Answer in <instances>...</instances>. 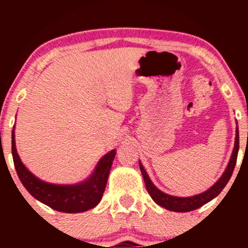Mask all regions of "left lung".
<instances>
[{"label": "left lung", "mask_w": 248, "mask_h": 248, "mask_svg": "<svg viewBox=\"0 0 248 248\" xmlns=\"http://www.w3.org/2000/svg\"><path fill=\"white\" fill-rule=\"evenodd\" d=\"M238 150H239V129L237 127L235 130V142H234V148H233V152L231 155V160H230L229 164H227L226 170H225L223 176L218 179L217 183H215L213 186L207 189L205 192H202L199 195L192 196V197H175V196L167 195V193L162 192L161 190H158L157 187L153 184V182L150 181L149 176L147 175L146 170H144L143 166L141 164V162H139L140 164V170L143 176L144 184H146L147 191L149 192L150 197L153 198V201L156 204L164 207V209L170 210V211L175 212H187L192 211V210L198 209V207L203 206L204 204L209 203L210 201H212L213 198L217 197L219 193L221 192V190L224 189L225 186L227 184V182L231 178L233 170H234L235 163H237V157H238Z\"/></svg>", "instance_id": "1"}]
</instances>
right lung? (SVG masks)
Returning a JSON list of instances; mask_svg holds the SVG:
<instances>
[{"label": "right lung", "mask_w": 248, "mask_h": 248, "mask_svg": "<svg viewBox=\"0 0 248 248\" xmlns=\"http://www.w3.org/2000/svg\"><path fill=\"white\" fill-rule=\"evenodd\" d=\"M11 153L17 175L30 195L51 209L66 213L84 212L98 205L116 154L115 150L107 153L99 161L93 175L86 181L73 186H58L41 181L25 168L17 154L14 130L11 133Z\"/></svg>", "instance_id": "add662e5"}]
</instances>
